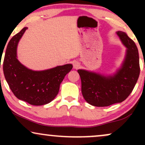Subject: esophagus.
Returning a JSON list of instances; mask_svg holds the SVG:
<instances>
[{
    "label": "esophagus",
    "instance_id": "obj_1",
    "mask_svg": "<svg viewBox=\"0 0 145 145\" xmlns=\"http://www.w3.org/2000/svg\"><path fill=\"white\" fill-rule=\"evenodd\" d=\"M80 67V64L79 62H78V61L74 62V68H75V69H78Z\"/></svg>",
    "mask_w": 145,
    "mask_h": 145
}]
</instances>
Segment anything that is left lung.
Listing matches in <instances>:
<instances>
[{"label":"left lung","instance_id":"obj_1","mask_svg":"<svg viewBox=\"0 0 145 145\" xmlns=\"http://www.w3.org/2000/svg\"><path fill=\"white\" fill-rule=\"evenodd\" d=\"M116 33L127 49L123 64L114 76L105 77L83 69L78 70L83 97L92 106L104 107L122 102L132 92L138 79L140 69L136 45L125 33Z\"/></svg>","mask_w":145,"mask_h":145}]
</instances>
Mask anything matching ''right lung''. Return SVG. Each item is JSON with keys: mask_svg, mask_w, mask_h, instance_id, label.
<instances>
[{"mask_svg": "<svg viewBox=\"0 0 145 145\" xmlns=\"http://www.w3.org/2000/svg\"><path fill=\"white\" fill-rule=\"evenodd\" d=\"M26 29V27L22 29L9 41L3 61V72L16 97L31 105L41 106L55 98L60 84L73 66L67 64L40 71H32L24 67L17 59L16 50L18 41Z\"/></svg>", "mask_w": 145, "mask_h": 145, "instance_id": "1", "label": "right lung"}]
</instances>
